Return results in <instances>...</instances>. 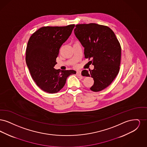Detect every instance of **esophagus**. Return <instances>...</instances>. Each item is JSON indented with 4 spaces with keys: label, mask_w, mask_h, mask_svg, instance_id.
<instances>
[{
    "label": "esophagus",
    "mask_w": 147,
    "mask_h": 147,
    "mask_svg": "<svg viewBox=\"0 0 147 147\" xmlns=\"http://www.w3.org/2000/svg\"><path fill=\"white\" fill-rule=\"evenodd\" d=\"M76 74H77L78 76H82V75H81V71H79V70L77 71Z\"/></svg>",
    "instance_id": "obj_1"
}]
</instances>
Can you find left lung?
<instances>
[{"mask_svg":"<svg viewBox=\"0 0 147 147\" xmlns=\"http://www.w3.org/2000/svg\"><path fill=\"white\" fill-rule=\"evenodd\" d=\"M74 34L84 47L85 58L91 59L94 66L92 70H83L82 75L94 79L91 90L101 91L119 73L121 57L119 40L110 28L95 23L77 25Z\"/></svg>","mask_w":147,"mask_h":147,"instance_id":"obj_1","label":"left lung"}]
</instances>
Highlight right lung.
<instances>
[{"instance_id":"1","label":"right lung","mask_w":147,"mask_h":147,"mask_svg":"<svg viewBox=\"0 0 147 147\" xmlns=\"http://www.w3.org/2000/svg\"><path fill=\"white\" fill-rule=\"evenodd\" d=\"M74 24L66 26H44L31 36L26 50V62L36 85L43 91L53 94L60 91L67 78L76 71L59 70L53 67L59 49L71 35Z\"/></svg>"}]
</instances>
